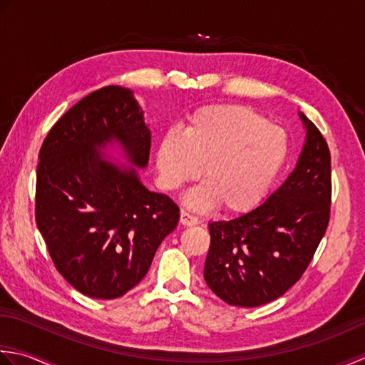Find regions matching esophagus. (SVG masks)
Instances as JSON below:
<instances>
[{"mask_svg":"<svg viewBox=\"0 0 365 365\" xmlns=\"http://www.w3.org/2000/svg\"><path fill=\"white\" fill-rule=\"evenodd\" d=\"M180 222H181V225H184V227H192V225L198 224V217H195V215L187 212V211H181Z\"/></svg>","mask_w":365,"mask_h":365,"instance_id":"obj_1","label":"esophagus"}]
</instances>
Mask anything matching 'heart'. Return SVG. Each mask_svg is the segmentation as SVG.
<instances>
[{"label":"heart","instance_id":"1","mask_svg":"<svg viewBox=\"0 0 365 365\" xmlns=\"http://www.w3.org/2000/svg\"><path fill=\"white\" fill-rule=\"evenodd\" d=\"M287 158L284 129L247 106L219 103L193 111L184 132L163 133L155 150V170L167 192L203 173L206 181L187 197L190 206L222 205L228 214H245L264 202Z\"/></svg>","mask_w":365,"mask_h":365}]
</instances>
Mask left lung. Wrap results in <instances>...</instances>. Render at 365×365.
Here are the masks:
<instances>
[{
	"instance_id": "left-lung-1",
	"label": "left lung",
	"mask_w": 365,
	"mask_h": 365,
	"mask_svg": "<svg viewBox=\"0 0 365 365\" xmlns=\"http://www.w3.org/2000/svg\"><path fill=\"white\" fill-rule=\"evenodd\" d=\"M307 129L296 168L254 211L210 224L207 287L230 306L258 307L287 293L307 269L331 212V154L322 132Z\"/></svg>"
}]
</instances>
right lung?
I'll return each mask as SVG.
<instances>
[{
    "mask_svg": "<svg viewBox=\"0 0 365 365\" xmlns=\"http://www.w3.org/2000/svg\"><path fill=\"white\" fill-rule=\"evenodd\" d=\"M111 141L145 168L151 132L130 89L103 86L55 123L39 151L36 224L58 272L89 297L115 299L140 284L180 220L172 198L148 190L133 167L99 153Z\"/></svg>",
    "mask_w": 365,
    "mask_h": 365,
    "instance_id": "obj_1",
    "label": "right lung"
}]
</instances>
